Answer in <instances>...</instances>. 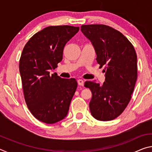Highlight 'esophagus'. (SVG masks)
Instances as JSON below:
<instances>
[{
  "label": "esophagus",
  "instance_id": "1",
  "mask_svg": "<svg viewBox=\"0 0 152 152\" xmlns=\"http://www.w3.org/2000/svg\"><path fill=\"white\" fill-rule=\"evenodd\" d=\"M84 80H82V79H79V80H78V85H80V86H84Z\"/></svg>",
  "mask_w": 152,
  "mask_h": 152
}]
</instances>
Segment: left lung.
<instances>
[{"mask_svg":"<svg viewBox=\"0 0 152 152\" xmlns=\"http://www.w3.org/2000/svg\"><path fill=\"white\" fill-rule=\"evenodd\" d=\"M80 29L93 45L97 63L106 66L102 85L84 84L92 92L90 110L97 120L111 121L121 114L132 98L137 77V54L127 37L109 26L84 25Z\"/></svg>","mask_w":152,"mask_h":152,"instance_id":"1","label":"left lung"}]
</instances>
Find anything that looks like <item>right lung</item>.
<instances>
[{
    "label": "right lung",
    "mask_w": 152,
    "mask_h": 152,
    "mask_svg": "<svg viewBox=\"0 0 152 152\" xmlns=\"http://www.w3.org/2000/svg\"><path fill=\"white\" fill-rule=\"evenodd\" d=\"M79 31L70 25L50 26L33 35L25 45L19 72L28 109L47 124L64 119L77 88L74 78L50 74L62 60L64 46Z\"/></svg>",
    "instance_id": "1"
}]
</instances>
